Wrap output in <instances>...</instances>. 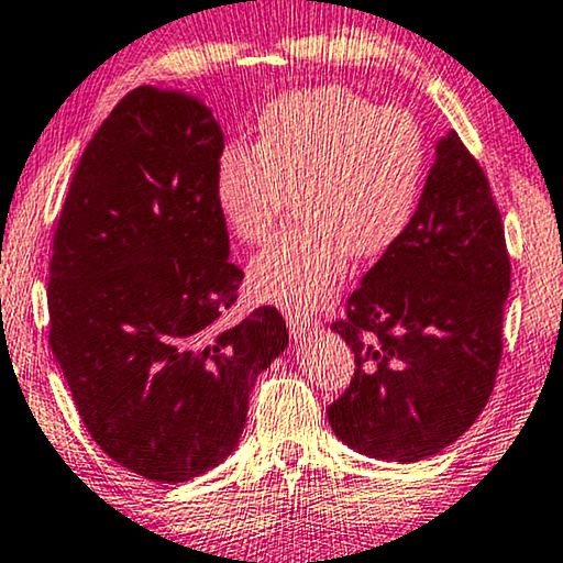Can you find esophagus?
Masks as SVG:
<instances>
[{
    "mask_svg": "<svg viewBox=\"0 0 563 563\" xmlns=\"http://www.w3.org/2000/svg\"><path fill=\"white\" fill-rule=\"evenodd\" d=\"M288 327H290L292 339H303L306 334H313V331L319 329L321 323L316 321L313 316H306V313H288Z\"/></svg>",
    "mask_w": 563,
    "mask_h": 563,
    "instance_id": "esophagus-1",
    "label": "esophagus"
}]
</instances>
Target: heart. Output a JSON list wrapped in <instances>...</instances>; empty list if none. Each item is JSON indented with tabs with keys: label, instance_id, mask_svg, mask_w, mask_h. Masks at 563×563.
Returning <instances> with one entry per match:
<instances>
[{
	"label": "heart",
	"instance_id": "heart-1",
	"mask_svg": "<svg viewBox=\"0 0 563 563\" xmlns=\"http://www.w3.org/2000/svg\"><path fill=\"white\" fill-rule=\"evenodd\" d=\"M423 168L426 142L413 117L327 86L273 101L255 147L221 150L213 201L236 240L257 244L296 196L300 224L252 260L250 290L300 313L334 296L352 255L375 260L400 240Z\"/></svg>",
	"mask_w": 563,
	"mask_h": 563
}]
</instances>
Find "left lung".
<instances>
[{
  "label": "left lung",
  "mask_w": 563,
  "mask_h": 563,
  "mask_svg": "<svg viewBox=\"0 0 563 563\" xmlns=\"http://www.w3.org/2000/svg\"><path fill=\"white\" fill-rule=\"evenodd\" d=\"M508 292L500 211L479 163L446 132L408 229L331 323L357 364L327 410L336 439L400 464L454 443L495 387Z\"/></svg>",
  "instance_id": "1"
}]
</instances>
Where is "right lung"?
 <instances>
[{"label":"right lung","mask_w":563,"mask_h":563,"mask_svg":"<svg viewBox=\"0 0 563 563\" xmlns=\"http://www.w3.org/2000/svg\"><path fill=\"white\" fill-rule=\"evenodd\" d=\"M221 150L199 97L140 86L86 145L55 227L51 350L78 416L163 485L232 454L257 375L288 346L273 306L219 323L244 278L213 201Z\"/></svg>","instance_id":"1"}]
</instances>
